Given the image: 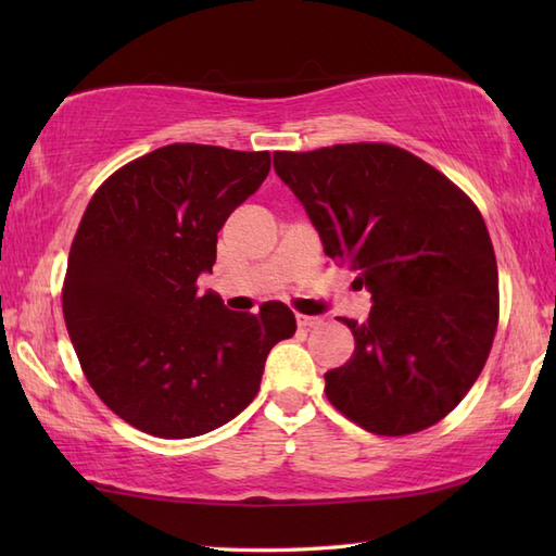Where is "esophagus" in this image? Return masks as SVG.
I'll list each match as a JSON object with an SVG mask.
<instances>
[{
    "label": "esophagus",
    "mask_w": 556,
    "mask_h": 556,
    "mask_svg": "<svg viewBox=\"0 0 556 556\" xmlns=\"http://www.w3.org/2000/svg\"><path fill=\"white\" fill-rule=\"evenodd\" d=\"M320 323H323L320 317H311V315L296 313V325H299V327H315V325H320Z\"/></svg>",
    "instance_id": "obj_1"
}]
</instances>
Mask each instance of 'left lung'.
Returning <instances> with one entry per match:
<instances>
[{
	"instance_id": "obj_1",
	"label": "left lung",
	"mask_w": 556,
	"mask_h": 556,
	"mask_svg": "<svg viewBox=\"0 0 556 556\" xmlns=\"http://www.w3.org/2000/svg\"><path fill=\"white\" fill-rule=\"evenodd\" d=\"M325 253L372 293L356 349L325 394L363 430L401 437L448 416L485 368L500 323L497 257L460 188L389 143L275 152Z\"/></svg>"
}]
</instances>
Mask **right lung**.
I'll list each match as a JSON object with an SVG mask.
<instances>
[{"mask_svg":"<svg viewBox=\"0 0 556 556\" xmlns=\"http://www.w3.org/2000/svg\"><path fill=\"white\" fill-rule=\"evenodd\" d=\"M269 152L174 143L116 169L83 212L62 311L83 375L116 416L164 440L198 437L255 399L285 303L233 313L198 293L217 233L269 172Z\"/></svg>","mask_w":556,"mask_h":556,"instance_id":"obj_1","label":"right lung"}]
</instances>
